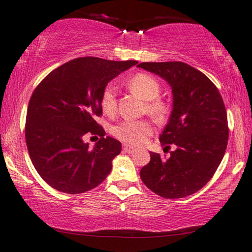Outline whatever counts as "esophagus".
Listing matches in <instances>:
<instances>
[{
  "label": "esophagus",
  "instance_id": "esophagus-1",
  "mask_svg": "<svg viewBox=\"0 0 252 252\" xmlns=\"http://www.w3.org/2000/svg\"><path fill=\"white\" fill-rule=\"evenodd\" d=\"M123 151L124 152H131V151H133V148H132V146H130V145L124 144L123 145Z\"/></svg>",
  "mask_w": 252,
  "mask_h": 252
}]
</instances>
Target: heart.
<instances>
[{"label":"heart","instance_id":"1","mask_svg":"<svg viewBox=\"0 0 252 252\" xmlns=\"http://www.w3.org/2000/svg\"><path fill=\"white\" fill-rule=\"evenodd\" d=\"M129 87L138 94L143 100L149 101L146 110L157 120L166 116L168 108L166 103L159 100L160 85L154 76L138 73L129 80ZM101 108L106 114H113L116 109V88L114 85H107L101 94ZM111 133L120 141L128 144H142L148 137L152 135V126L145 120H123L111 128Z\"/></svg>","mask_w":252,"mask_h":252}]
</instances>
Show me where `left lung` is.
Wrapping results in <instances>:
<instances>
[{"label":"left lung","instance_id":"8db88e82","mask_svg":"<svg viewBox=\"0 0 252 252\" xmlns=\"http://www.w3.org/2000/svg\"><path fill=\"white\" fill-rule=\"evenodd\" d=\"M138 67L166 80L173 94L170 120L159 141L174 151L166 159L150 152L141 179L165 199L189 196L212 179L224 156L229 129L223 100L202 72L185 63H142Z\"/></svg>","mask_w":252,"mask_h":252}]
</instances>
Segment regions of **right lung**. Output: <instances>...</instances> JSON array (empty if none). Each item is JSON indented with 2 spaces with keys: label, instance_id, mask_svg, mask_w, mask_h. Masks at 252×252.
Segmentation results:
<instances>
[{
  "label": "right lung",
  "instance_id": "right-lung-1",
  "mask_svg": "<svg viewBox=\"0 0 252 252\" xmlns=\"http://www.w3.org/2000/svg\"><path fill=\"white\" fill-rule=\"evenodd\" d=\"M136 60L113 62L76 58L53 69L37 86L28 106L25 141L39 176L63 193H85L98 186L111 171L122 145L107 136L96 117L102 115L101 94ZM86 133L100 134L93 149Z\"/></svg>",
  "mask_w": 252,
  "mask_h": 252
}]
</instances>
